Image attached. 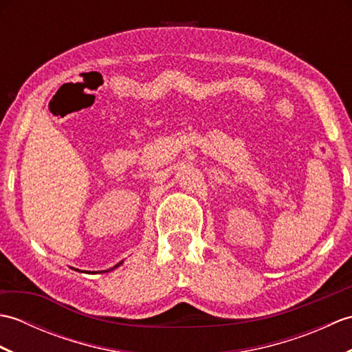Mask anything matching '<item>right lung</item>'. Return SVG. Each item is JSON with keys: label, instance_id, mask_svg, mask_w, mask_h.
<instances>
[{"label": "right lung", "instance_id": "add662e5", "mask_svg": "<svg viewBox=\"0 0 352 352\" xmlns=\"http://www.w3.org/2000/svg\"><path fill=\"white\" fill-rule=\"evenodd\" d=\"M119 265H122V261H119V263H118V265H116L115 267H118ZM115 267H111V269H109V271H113V269H115ZM109 271H104V272H109ZM101 272H102V271H101Z\"/></svg>", "mask_w": 352, "mask_h": 352}]
</instances>
